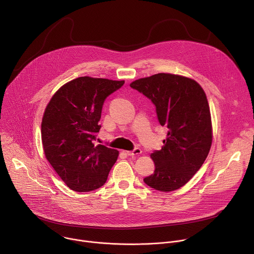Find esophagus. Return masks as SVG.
Masks as SVG:
<instances>
[{
  "mask_svg": "<svg viewBox=\"0 0 254 254\" xmlns=\"http://www.w3.org/2000/svg\"><path fill=\"white\" fill-rule=\"evenodd\" d=\"M127 154L128 156H137V155H140L141 154V150L139 148H135L133 151H129V152H127Z\"/></svg>",
  "mask_w": 254,
  "mask_h": 254,
  "instance_id": "1",
  "label": "esophagus"
}]
</instances>
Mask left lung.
Here are the masks:
<instances>
[{
	"mask_svg": "<svg viewBox=\"0 0 254 254\" xmlns=\"http://www.w3.org/2000/svg\"><path fill=\"white\" fill-rule=\"evenodd\" d=\"M129 85L152 100L160 125L168 127L162 150L151 155L155 172L143 182L162 192L183 187L202 167L212 144L210 108L203 88L194 79L170 73L139 78Z\"/></svg>",
	"mask_w": 254,
	"mask_h": 254,
	"instance_id": "1",
	"label": "left lung"
}]
</instances>
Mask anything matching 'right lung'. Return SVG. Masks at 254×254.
Masks as SVG:
<instances>
[{
    "mask_svg": "<svg viewBox=\"0 0 254 254\" xmlns=\"http://www.w3.org/2000/svg\"><path fill=\"white\" fill-rule=\"evenodd\" d=\"M125 81L78 77L61 86L47 104L41 124L46 159L68 188L89 192L104 185L119 151L96 144L105 98Z\"/></svg>",
    "mask_w": 254,
    "mask_h": 254,
    "instance_id": "1",
    "label": "right lung"
}]
</instances>
